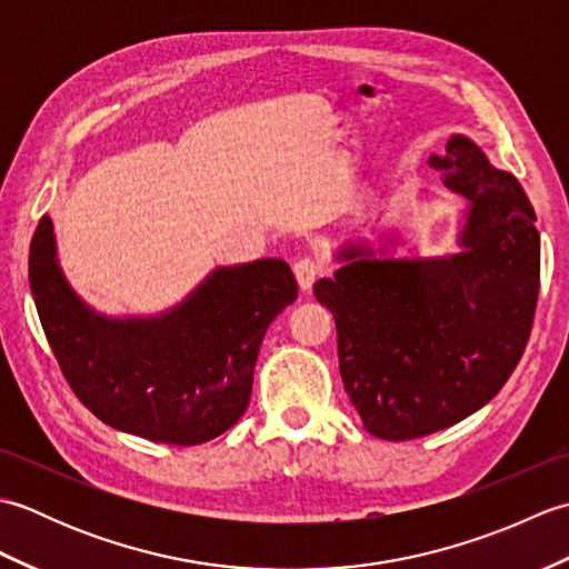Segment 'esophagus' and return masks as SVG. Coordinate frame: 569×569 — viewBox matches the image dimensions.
<instances>
[{
  "instance_id": "obj_1",
  "label": "esophagus",
  "mask_w": 569,
  "mask_h": 569,
  "mask_svg": "<svg viewBox=\"0 0 569 569\" xmlns=\"http://www.w3.org/2000/svg\"><path fill=\"white\" fill-rule=\"evenodd\" d=\"M293 271H296V278H298L300 291L308 293L310 288H312V283H316L318 278H320V273H322V266H320V261L306 257V259H298V261L293 263Z\"/></svg>"
}]
</instances>
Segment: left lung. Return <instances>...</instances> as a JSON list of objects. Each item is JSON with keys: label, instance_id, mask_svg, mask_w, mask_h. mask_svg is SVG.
I'll return each instance as SVG.
<instances>
[{"label": "left lung", "instance_id": "obj_1", "mask_svg": "<svg viewBox=\"0 0 569 569\" xmlns=\"http://www.w3.org/2000/svg\"><path fill=\"white\" fill-rule=\"evenodd\" d=\"M430 166L467 198L462 251L389 259L347 244L312 293L337 325L349 401L381 440H413L487 406L509 381L533 328L540 234L521 183L455 134Z\"/></svg>", "mask_w": 569, "mask_h": 569}]
</instances>
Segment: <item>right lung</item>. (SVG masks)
I'll list each match as a JSON object with an SVG mask.
<instances>
[{
    "label": "right lung",
    "instance_id": "obj_1",
    "mask_svg": "<svg viewBox=\"0 0 569 569\" xmlns=\"http://www.w3.org/2000/svg\"><path fill=\"white\" fill-rule=\"evenodd\" d=\"M29 283L82 406L107 426L166 445L208 442L244 416L263 335L298 296L291 266L259 259L214 269L156 318H107L68 286L48 214L31 239Z\"/></svg>",
    "mask_w": 569,
    "mask_h": 569
}]
</instances>
